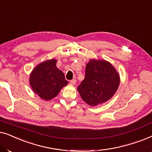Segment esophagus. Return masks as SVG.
Instances as JSON below:
<instances>
[{"instance_id": "34e87169", "label": "esophagus", "mask_w": 152, "mask_h": 152, "mask_svg": "<svg viewBox=\"0 0 152 152\" xmlns=\"http://www.w3.org/2000/svg\"><path fill=\"white\" fill-rule=\"evenodd\" d=\"M70 84L71 85H75L76 84V80H72L70 82Z\"/></svg>"}]
</instances>
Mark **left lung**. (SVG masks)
Wrapping results in <instances>:
<instances>
[{
  "label": "left lung",
  "instance_id": "obj_1",
  "mask_svg": "<svg viewBox=\"0 0 152 152\" xmlns=\"http://www.w3.org/2000/svg\"><path fill=\"white\" fill-rule=\"evenodd\" d=\"M85 73L84 80L77 87V91L83 100L91 107L107 102L119 87V73L104 59H89Z\"/></svg>",
  "mask_w": 152,
  "mask_h": 152
}]
</instances>
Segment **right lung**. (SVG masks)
<instances>
[{
    "label": "right lung",
    "mask_w": 152,
    "mask_h": 152,
    "mask_svg": "<svg viewBox=\"0 0 152 152\" xmlns=\"http://www.w3.org/2000/svg\"><path fill=\"white\" fill-rule=\"evenodd\" d=\"M57 60H45L38 64L30 74L29 82L34 93L45 101L55 98L68 84L64 72L57 67Z\"/></svg>",
    "instance_id": "1"
}]
</instances>
